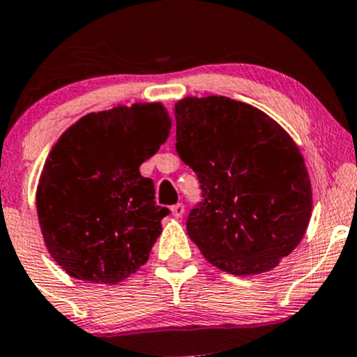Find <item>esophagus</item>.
<instances>
[{
    "label": "esophagus",
    "mask_w": 357,
    "mask_h": 357,
    "mask_svg": "<svg viewBox=\"0 0 357 357\" xmlns=\"http://www.w3.org/2000/svg\"><path fill=\"white\" fill-rule=\"evenodd\" d=\"M171 213H173L174 218H181V216L184 215V206L181 203L174 204V206H171Z\"/></svg>",
    "instance_id": "obj_1"
}]
</instances>
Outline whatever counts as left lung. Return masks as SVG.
I'll use <instances>...</instances> for the list:
<instances>
[{"instance_id":"obj_1","label":"left lung","mask_w":357,"mask_h":357,"mask_svg":"<svg viewBox=\"0 0 357 357\" xmlns=\"http://www.w3.org/2000/svg\"><path fill=\"white\" fill-rule=\"evenodd\" d=\"M174 117L176 151L204 198L186 221L190 238L231 275L275 268L312 216V184L296 141L260 109L223 96L184 97Z\"/></svg>"}]
</instances>
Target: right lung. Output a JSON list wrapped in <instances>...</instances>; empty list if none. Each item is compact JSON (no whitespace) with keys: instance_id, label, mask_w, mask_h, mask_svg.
Returning a JSON list of instances; mask_svg holds the SVG:
<instances>
[{"instance_id":"right-lung-1","label":"right lung","mask_w":357,"mask_h":357,"mask_svg":"<svg viewBox=\"0 0 357 357\" xmlns=\"http://www.w3.org/2000/svg\"><path fill=\"white\" fill-rule=\"evenodd\" d=\"M161 102L80 117L52 147L36 186L45 247L68 275L119 284L149 260L169 213L139 166L169 136Z\"/></svg>"}]
</instances>
